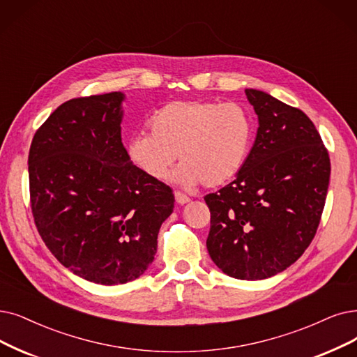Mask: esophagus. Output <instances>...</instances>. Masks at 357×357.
Listing matches in <instances>:
<instances>
[{
  "mask_svg": "<svg viewBox=\"0 0 357 357\" xmlns=\"http://www.w3.org/2000/svg\"><path fill=\"white\" fill-rule=\"evenodd\" d=\"M174 197H176V202H177L178 205H186V204L190 202L189 196H186V195L181 193V192H176V193H174Z\"/></svg>",
  "mask_w": 357,
  "mask_h": 357,
  "instance_id": "1",
  "label": "esophagus"
}]
</instances>
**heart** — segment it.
I'll use <instances>...</instances> for the list:
<instances>
[{
    "instance_id": "obj_1",
    "label": "heart",
    "mask_w": 357,
    "mask_h": 357,
    "mask_svg": "<svg viewBox=\"0 0 357 357\" xmlns=\"http://www.w3.org/2000/svg\"><path fill=\"white\" fill-rule=\"evenodd\" d=\"M149 130L127 140L129 160L155 181L168 177L177 155L181 165L173 180L186 188L204 183L218 188L243 167L253 136L249 112L238 104L174 101L155 111Z\"/></svg>"
}]
</instances>
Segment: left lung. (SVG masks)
I'll return each instance as SVG.
<instances>
[{"label": "left lung", "mask_w": 357, "mask_h": 357, "mask_svg": "<svg viewBox=\"0 0 357 357\" xmlns=\"http://www.w3.org/2000/svg\"><path fill=\"white\" fill-rule=\"evenodd\" d=\"M258 132L236 178L205 196L206 248L224 274L265 280L294 264L315 237L330 184L322 139L301 109L246 89Z\"/></svg>", "instance_id": "1"}]
</instances>
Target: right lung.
Here are the masks:
<instances>
[{"label": "right lung", "mask_w": 357, "mask_h": 357, "mask_svg": "<svg viewBox=\"0 0 357 357\" xmlns=\"http://www.w3.org/2000/svg\"><path fill=\"white\" fill-rule=\"evenodd\" d=\"M124 99L111 92L61 104L35 133L27 161L42 240L71 273L104 286L145 273L174 208L171 189L123 146Z\"/></svg>", "instance_id": "obj_1"}]
</instances>
